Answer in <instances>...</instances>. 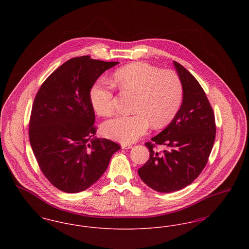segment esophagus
I'll list each match as a JSON object with an SVG mask.
<instances>
[{
	"instance_id": "1",
	"label": "esophagus",
	"mask_w": 249,
	"mask_h": 249,
	"mask_svg": "<svg viewBox=\"0 0 249 249\" xmlns=\"http://www.w3.org/2000/svg\"><path fill=\"white\" fill-rule=\"evenodd\" d=\"M121 147H122L123 149H130V148H131V145H130V144H127V143H122V144H121Z\"/></svg>"
}]
</instances>
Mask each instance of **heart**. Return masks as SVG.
Masks as SVG:
<instances>
[{
  "instance_id": "b5f03b06",
  "label": "heart",
  "mask_w": 249,
  "mask_h": 249,
  "mask_svg": "<svg viewBox=\"0 0 249 249\" xmlns=\"http://www.w3.org/2000/svg\"><path fill=\"white\" fill-rule=\"evenodd\" d=\"M115 82L123 90L136 94L132 116L109 119L102 132L110 139L133 142L146 133L149 122L155 128L167 125L181 105L183 88L180 78L172 71H160L144 62H134L119 68ZM90 102L101 116L114 112V89L106 80H98L90 89Z\"/></svg>"
}]
</instances>
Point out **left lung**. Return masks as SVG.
Returning <instances> with one entry per match:
<instances>
[{
	"mask_svg": "<svg viewBox=\"0 0 249 249\" xmlns=\"http://www.w3.org/2000/svg\"><path fill=\"white\" fill-rule=\"evenodd\" d=\"M183 88V102L172 122L145 142L149 160L138 169L139 177L152 190L169 193L190 185L206 165L215 138L212 107L196 78L177 61ZM162 145L159 152L156 146Z\"/></svg>",
	"mask_w": 249,
	"mask_h": 249,
	"instance_id": "1",
	"label": "left lung"
}]
</instances>
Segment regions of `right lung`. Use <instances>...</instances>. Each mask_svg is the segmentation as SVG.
<instances>
[{"label":"right lung","instance_id":"obj_1","mask_svg":"<svg viewBox=\"0 0 249 249\" xmlns=\"http://www.w3.org/2000/svg\"><path fill=\"white\" fill-rule=\"evenodd\" d=\"M119 64L89 56L67 60L42 84L30 119L29 136L44 176L67 193L87 190L103 176L117 142L95 138L90 89L105 71Z\"/></svg>","mask_w":249,"mask_h":249}]
</instances>
